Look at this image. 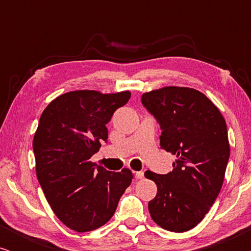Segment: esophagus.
<instances>
[{
    "mask_svg": "<svg viewBox=\"0 0 251 251\" xmlns=\"http://www.w3.org/2000/svg\"><path fill=\"white\" fill-rule=\"evenodd\" d=\"M135 177L137 178V179H142V178H144V173L143 171H137Z\"/></svg>",
    "mask_w": 251,
    "mask_h": 251,
    "instance_id": "obj_1",
    "label": "esophagus"
}]
</instances>
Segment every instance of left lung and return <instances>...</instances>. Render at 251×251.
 Masks as SVG:
<instances>
[{"label":"left lung","instance_id":"8db88e82","mask_svg":"<svg viewBox=\"0 0 251 251\" xmlns=\"http://www.w3.org/2000/svg\"><path fill=\"white\" fill-rule=\"evenodd\" d=\"M142 102L162 130L160 145L176 156L167 175L146 171L157 186L151 217L170 232L195 227L218 197L229 157L226 122L210 99L186 87L145 92Z\"/></svg>","mask_w":251,"mask_h":251}]
</instances>
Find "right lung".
Instances as JSON below:
<instances>
[{"instance_id":"right-lung-1","label":"right lung","mask_w":251,"mask_h":251,"mask_svg":"<svg viewBox=\"0 0 251 251\" xmlns=\"http://www.w3.org/2000/svg\"><path fill=\"white\" fill-rule=\"evenodd\" d=\"M130 91L66 92L53 99L40 118L33 139L36 176L58 219L76 232L106 224L131 184V170L96 166L90 157L107 142L106 125L130 99Z\"/></svg>"}]
</instances>
